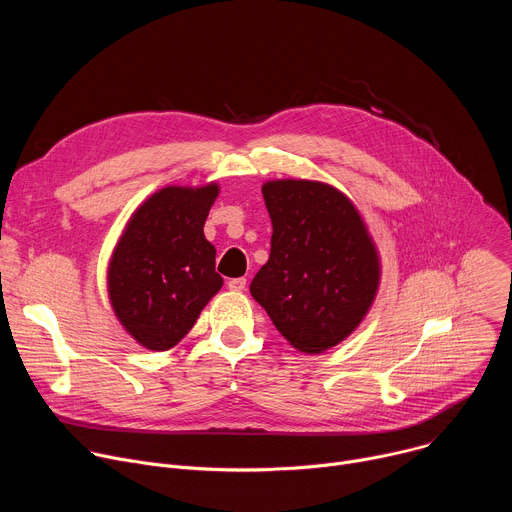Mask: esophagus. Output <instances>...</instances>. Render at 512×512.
I'll return each instance as SVG.
<instances>
[{"label":"esophagus","instance_id":"1","mask_svg":"<svg viewBox=\"0 0 512 512\" xmlns=\"http://www.w3.org/2000/svg\"><path fill=\"white\" fill-rule=\"evenodd\" d=\"M227 285H229L231 291H243L247 287V279L245 277H233V279L227 281Z\"/></svg>","mask_w":512,"mask_h":512}]
</instances>
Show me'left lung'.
Masks as SVG:
<instances>
[{"mask_svg":"<svg viewBox=\"0 0 512 512\" xmlns=\"http://www.w3.org/2000/svg\"><path fill=\"white\" fill-rule=\"evenodd\" d=\"M261 192L273 235L251 296L291 346L320 354L369 312L379 285L375 245L354 204L328 184L275 180Z\"/></svg>","mask_w":512,"mask_h":512,"instance_id":"obj_1","label":"left lung"}]
</instances>
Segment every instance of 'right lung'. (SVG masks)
I'll return each mask as SVG.
<instances>
[{"instance_id": "1", "label": "right lung", "mask_w": 512, "mask_h": 512, "mask_svg": "<svg viewBox=\"0 0 512 512\" xmlns=\"http://www.w3.org/2000/svg\"><path fill=\"white\" fill-rule=\"evenodd\" d=\"M218 186H168L145 200L109 265V298L119 322L145 348L176 346L223 287L214 247L204 239Z\"/></svg>"}]
</instances>
